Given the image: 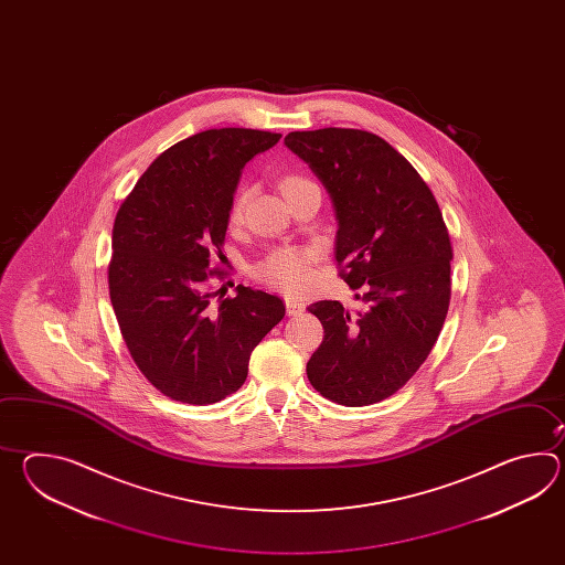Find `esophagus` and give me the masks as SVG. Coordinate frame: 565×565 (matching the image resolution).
<instances>
[{
	"label": "esophagus",
	"instance_id": "1",
	"mask_svg": "<svg viewBox=\"0 0 565 565\" xmlns=\"http://www.w3.org/2000/svg\"><path fill=\"white\" fill-rule=\"evenodd\" d=\"M285 305H287V315H290V317H297L300 312H305V305L300 300L292 299V297H287Z\"/></svg>",
	"mask_w": 565,
	"mask_h": 565
}]
</instances>
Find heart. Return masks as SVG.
I'll return each mask as SVG.
<instances>
[{
  "instance_id": "obj_1",
  "label": "heart",
  "mask_w": 565,
  "mask_h": 565,
  "mask_svg": "<svg viewBox=\"0 0 565 565\" xmlns=\"http://www.w3.org/2000/svg\"><path fill=\"white\" fill-rule=\"evenodd\" d=\"M300 180V178H287L288 181ZM244 195H238L232 207V217L241 216ZM309 275V253L300 248H278L270 256H266L265 263L258 266V277L285 290H299L305 287Z\"/></svg>"
}]
</instances>
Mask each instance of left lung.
I'll use <instances>...</instances> for the list:
<instances>
[{
    "instance_id": "1",
    "label": "left lung",
    "mask_w": 565,
    "mask_h": 565,
    "mask_svg": "<svg viewBox=\"0 0 565 565\" xmlns=\"http://www.w3.org/2000/svg\"><path fill=\"white\" fill-rule=\"evenodd\" d=\"M285 145L323 183L335 212L341 278L363 302L309 307L324 337L307 377L341 406H370L396 394L440 335L452 260L445 220L418 171L373 132L292 131Z\"/></svg>"
}]
</instances>
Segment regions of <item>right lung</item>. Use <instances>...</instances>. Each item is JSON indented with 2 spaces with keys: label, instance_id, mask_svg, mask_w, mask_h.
Wrapping results in <instances>:
<instances>
[{
  "label": "right lung",
  "instance_id": "add662e5",
  "mask_svg": "<svg viewBox=\"0 0 565 565\" xmlns=\"http://www.w3.org/2000/svg\"><path fill=\"white\" fill-rule=\"evenodd\" d=\"M278 132L210 129L169 147L115 217L110 302L131 358L161 394L205 406L241 390L263 337L285 317L277 295L207 288L244 166ZM228 290V288H226Z\"/></svg>",
  "mask_w": 565,
  "mask_h": 565
}]
</instances>
